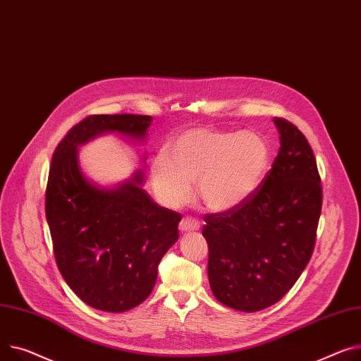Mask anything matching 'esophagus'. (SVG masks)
<instances>
[{
	"instance_id": "1",
	"label": "esophagus",
	"mask_w": 361,
	"mask_h": 361,
	"mask_svg": "<svg viewBox=\"0 0 361 361\" xmlns=\"http://www.w3.org/2000/svg\"><path fill=\"white\" fill-rule=\"evenodd\" d=\"M200 225L196 219L193 218H184L181 222H180V231L181 232H195V231H199Z\"/></svg>"
}]
</instances>
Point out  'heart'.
Segmentation results:
<instances>
[{"instance_id": "b5f03b06", "label": "heart", "mask_w": 361, "mask_h": 361, "mask_svg": "<svg viewBox=\"0 0 361 361\" xmlns=\"http://www.w3.org/2000/svg\"><path fill=\"white\" fill-rule=\"evenodd\" d=\"M165 155L151 161L149 177L159 200L180 207L191 197L197 182L203 204L225 213L247 203L266 177L271 149L255 132L191 128L165 145Z\"/></svg>"}]
</instances>
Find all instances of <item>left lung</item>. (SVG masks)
<instances>
[{
	"mask_svg": "<svg viewBox=\"0 0 361 361\" xmlns=\"http://www.w3.org/2000/svg\"><path fill=\"white\" fill-rule=\"evenodd\" d=\"M280 149L254 196L204 216L210 289L221 303L257 312L277 303L314 252L322 207L317 159L305 135L274 117Z\"/></svg>",
	"mask_w": 361,
	"mask_h": 361,
	"instance_id": "8db88e82",
	"label": "left lung"
}]
</instances>
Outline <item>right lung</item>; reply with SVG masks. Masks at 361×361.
Wrapping results in <instances>:
<instances>
[{"instance_id":"1","label":"right lung","mask_w":361,"mask_h":361,"mask_svg":"<svg viewBox=\"0 0 361 361\" xmlns=\"http://www.w3.org/2000/svg\"><path fill=\"white\" fill-rule=\"evenodd\" d=\"M151 116L95 114L72 128L56 147L46 185V219L58 269L88 306L118 314L145 300L158 264L178 239L181 214L155 203L136 171L116 187L90 181L78 147L117 133L143 142Z\"/></svg>"}]
</instances>
